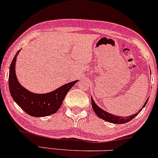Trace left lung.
<instances>
[{
    "instance_id": "1",
    "label": "left lung",
    "mask_w": 158,
    "mask_h": 158,
    "mask_svg": "<svg viewBox=\"0 0 158 158\" xmlns=\"http://www.w3.org/2000/svg\"><path fill=\"white\" fill-rule=\"evenodd\" d=\"M149 99V98H148ZM148 99L146 101L144 105L143 106V107L141 108V109H140L139 111H138L137 114H133L131 116H128V117H119V116H115L114 114H111L109 112H106L104 110H103L102 109L98 106L95 104L94 101L93 100V98L91 97V101H92V107H93L94 111L95 113L96 114V115L98 117H100L101 119H103V120L109 122V123H116V124H124V123H126L127 122L131 121V119H133L135 117H136L140 111L142 110V109L143 107L145 106L146 104H147V101H148Z\"/></svg>"
}]
</instances>
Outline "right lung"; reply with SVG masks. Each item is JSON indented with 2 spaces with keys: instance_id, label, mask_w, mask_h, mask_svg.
Here are the masks:
<instances>
[{
  "instance_id": "obj_1",
  "label": "right lung",
  "mask_w": 158,
  "mask_h": 158,
  "mask_svg": "<svg viewBox=\"0 0 158 158\" xmlns=\"http://www.w3.org/2000/svg\"><path fill=\"white\" fill-rule=\"evenodd\" d=\"M19 52L18 51L14 57L9 69V86L10 93L14 101L23 111L33 117H46L57 112L61 106L68 92L77 81L68 83L49 93L35 94L31 93L21 86L16 77L15 62Z\"/></svg>"
}]
</instances>
